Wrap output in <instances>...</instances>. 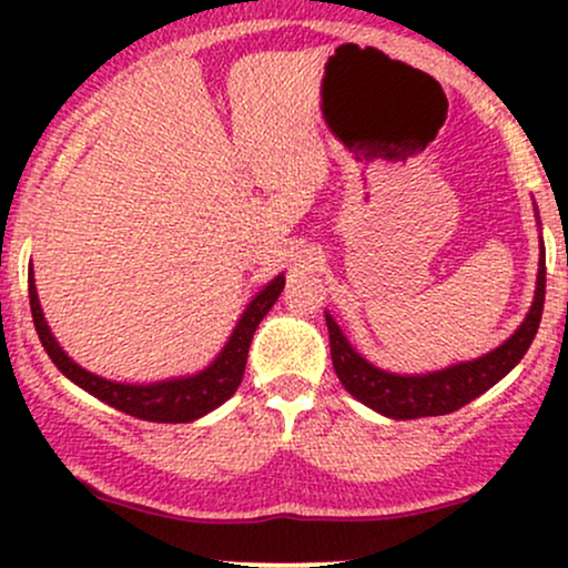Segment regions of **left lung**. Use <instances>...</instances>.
Returning a JSON list of instances; mask_svg holds the SVG:
<instances>
[{
  "label": "left lung",
  "instance_id": "8db88e82",
  "mask_svg": "<svg viewBox=\"0 0 568 568\" xmlns=\"http://www.w3.org/2000/svg\"><path fill=\"white\" fill-rule=\"evenodd\" d=\"M539 221V216H537ZM542 245V240H539ZM545 306V251L539 256L537 288H534V302L526 312L524 323L515 328L510 338L499 344L497 349L475 357V361L454 363V366L440 371H427V374H393L361 355L347 336L342 334L338 323L325 312V325H328L331 338V361L338 382L352 397L363 406L374 408L376 414L389 416V419H422V416H443L459 410L462 406L484 395L499 379H505L510 371L518 366L520 357L531 347L537 336L539 321H542Z\"/></svg>",
  "mask_w": 568,
  "mask_h": 568
}]
</instances>
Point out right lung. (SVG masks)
<instances>
[{
  "label": "right lung",
  "mask_w": 568,
  "mask_h": 568,
  "mask_svg": "<svg viewBox=\"0 0 568 568\" xmlns=\"http://www.w3.org/2000/svg\"><path fill=\"white\" fill-rule=\"evenodd\" d=\"M285 275H277L275 280L264 285L256 296L245 306L240 315L237 325L232 328L230 338L221 347V352L207 363L197 374L175 376V379L149 382V384H128V382H112L103 376L93 374V371L82 368L67 355V349L58 344V338L50 331L48 321H44L42 304H39L37 285H34V270H29V302H31V317H34L39 342H42L44 352L55 368L61 371L67 379H71L84 393H90L106 406H112L122 414L135 416V419L146 422H162V425H179V422H194L200 416L211 414L221 403H226L237 393L240 382H243L247 349H251V338L256 334L258 323L264 321L266 312L277 302L283 293Z\"/></svg>",
  "instance_id": "add662e5"
}]
</instances>
